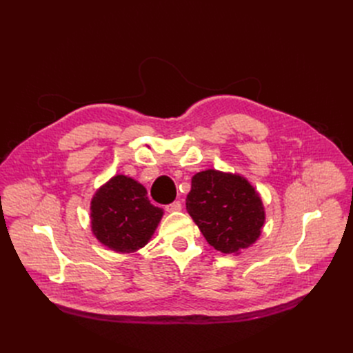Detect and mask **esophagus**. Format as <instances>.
<instances>
[{
	"mask_svg": "<svg viewBox=\"0 0 353 353\" xmlns=\"http://www.w3.org/2000/svg\"><path fill=\"white\" fill-rule=\"evenodd\" d=\"M165 210H166L168 212H175V211H179V210H182V204H181V201H174L172 204L166 205V207H165Z\"/></svg>",
	"mask_w": 353,
	"mask_h": 353,
	"instance_id": "34e87169",
	"label": "esophagus"
}]
</instances>
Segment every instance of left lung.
<instances>
[{"label": "left lung", "mask_w": 353, "mask_h": 353, "mask_svg": "<svg viewBox=\"0 0 353 353\" xmlns=\"http://www.w3.org/2000/svg\"><path fill=\"white\" fill-rule=\"evenodd\" d=\"M187 211L215 250L239 254L254 244L265 220L259 192L241 175L207 170L192 176Z\"/></svg>", "instance_id": "1"}]
</instances>
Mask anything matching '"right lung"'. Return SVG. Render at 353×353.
<instances>
[{"label":"right lung","mask_w":353,"mask_h":353,"mask_svg":"<svg viewBox=\"0 0 353 353\" xmlns=\"http://www.w3.org/2000/svg\"><path fill=\"white\" fill-rule=\"evenodd\" d=\"M146 194L142 183L125 175L100 187L90 204L94 237L116 253H133L148 244L163 211Z\"/></svg>","instance_id":"right-lung-1"}]
</instances>
